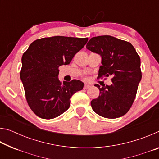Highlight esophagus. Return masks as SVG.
I'll use <instances>...</instances> for the list:
<instances>
[{"label":"esophagus","mask_w":159,"mask_h":159,"mask_svg":"<svg viewBox=\"0 0 159 159\" xmlns=\"http://www.w3.org/2000/svg\"><path fill=\"white\" fill-rule=\"evenodd\" d=\"M90 87V85L85 84V85H84V87H83V88H84V89H88V88H89Z\"/></svg>","instance_id":"obj_1"}]
</instances>
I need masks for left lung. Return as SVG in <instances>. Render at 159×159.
I'll use <instances>...</instances> for the list:
<instances>
[{
  "mask_svg": "<svg viewBox=\"0 0 159 159\" xmlns=\"http://www.w3.org/2000/svg\"><path fill=\"white\" fill-rule=\"evenodd\" d=\"M86 48L102 57L99 77L111 76V85L100 88L98 98L91 101L93 111L107 118L127 113L135 98L142 79L140 58L130 43L111 36L93 37Z\"/></svg>",
  "mask_w": 159,
  "mask_h": 159,
  "instance_id": "8db88e82",
  "label": "left lung"
}]
</instances>
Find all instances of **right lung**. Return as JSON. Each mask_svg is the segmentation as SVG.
Instances as JSON below:
<instances>
[{
  "mask_svg": "<svg viewBox=\"0 0 159 159\" xmlns=\"http://www.w3.org/2000/svg\"><path fill=\"white\" fill-rule=\"evenodd\" d=\"M88 38L53 36L37 39L21 57L20 79L29 107L38 116L52 119L70 106V98L81 90L79 80L61 82L59 67L69 64L84 47Z\"/></svg>",
  "mask_w": 159,
  "mask_h": 159,
  "instance_id": "obj_1",
  "label": "right lung"
}]
</instances>
